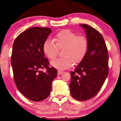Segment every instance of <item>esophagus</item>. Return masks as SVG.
Wrapping results in <instances>:
<instances>
[{"mask_svg":"<svg viewBox=\"0 0 121 121\" xmlns=\"http://www.w3.org/2000/svg\"><path fill=\"white\" fill-rule=\"evenodd\" d=\"M63 73V72L61 71V70H58L57 71V74L58 75H60Z\"/></svg>","mask_w":121,"mask_h":121,"instance_id":"obj_1","label":"esophagus"}]
</instances>
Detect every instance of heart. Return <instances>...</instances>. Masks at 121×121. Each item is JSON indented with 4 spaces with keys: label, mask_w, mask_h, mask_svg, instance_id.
<instances>
[{
    "label": "heart",
    "mask_w": 121,
    "mask_h": 121,
    "mask_svg": "<svg viewBox=\"0 0 121 121\" xmlns=\"http://www.w3.org/2000/svg\"><path fill=\"white\" fill-rule=\"evenodd\" d=\"M54 41L47 39L43 44L42 49L44 55L50 60L57 56L59 49H62L64 57L51 61L53 67L64 70L71 67L75 63H80L86 55L89 49V41L87 37L69 30L58 32L54 36Z\"/></svg>",
    "instance_id": "1"
}]
</instances>
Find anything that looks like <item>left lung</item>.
<instances>
[{"label":"left lung","instance_id":"1","mask_svg":"<svg viewBox=\"0 0 121 121\" xmlns=\"http://www.w3.org/2000/svg\"><path fill=\"white\" fill-rule=\"evenodd\" d=\"M81 26L85 30L89 49L74 71L70 72L69 87L73 98L83 101L94 97L103 85L109 73V55L102 35L89 25Z\"/></svg>","mask_w":121,"mask_h":121}]
</instances>
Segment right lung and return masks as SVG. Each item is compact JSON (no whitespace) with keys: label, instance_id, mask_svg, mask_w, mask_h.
Wrapping results in <instances>:
<instances>
[{"label":"right lung","instance_id":"right-lung-1","mask_svg":"<svg viewBox=\"0 0 121 121\" xmlns=\"http://www.w3.org/2000/svg\"><path fill=\"white\" fill-rule=\"evenodd\" d=\"M51 32L49 28H30L19 35L13 44L11 62L13 80L19 91L33 101L48 97L57 75L56 69L49 67L42 49ZM44 69L45 72L41 70Z\"/></svg>","mask_w":121,"mask_h":121}]
</instances>
